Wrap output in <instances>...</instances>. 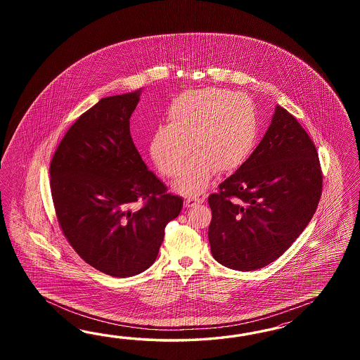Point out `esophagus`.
<instances>
[{
  "label": "esophagus",
  "instance_id": "1",
  "mask_svg": "<svg viewBox=\"0 0 360 360\" xmlns=\"http://www.w3.org/2000/svg\"><path fill=\"white\" fill-rule=\"evenodd\" d=\"M205 198H186L185 206L186 207H193L199 203H203Z\"/></svg>",
  "mask_w": 360,
  "mask_h": 360
}]
</instances>
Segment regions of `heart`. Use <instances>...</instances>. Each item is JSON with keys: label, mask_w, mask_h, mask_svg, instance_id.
<instances>
[{"label": "heart", "mask_w": 360, "mask_h": 360, "mask_svg": "<svg viewBox=\"0 0 360 360\" xmlns=\"http://www.w3.org/2000/svg\"><path fill=\"white\" fill-rule=\"evenodd\" d=\"M167 121L169 125L154 131L150 153L165 175L175 176L191 146L195 154L175 185L187 195L205 191L215 170L223 174L244 164L253 152L259 133L251 98L215 88L188 91L178 96L167 109Z\"/></svg>", "instance_id": "b5f03b06"}]
</instances>
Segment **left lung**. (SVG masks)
Here are the masks:
<instances>
[{"label": "left lung", "instance_id": "left-lung-1", "mask_svg": "<svg viewBox=\"0 0 360 360\" xmlns=\"http://www.w3.org/2000/svg\"><path fill=\"white\" fill-rule=\"evenodd\" d=\"M321 194L316 145L295 116L277 105L250 158L208 196L214 259L244 272L274 262L309 224Z\"/></svg>", "mask_w": 360, "mask_h": 360}]
</instances>
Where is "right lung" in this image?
I'll list each match as a JSON object with an SVG mask.
<instances>
[{
  "label": "right lung",
  "instance_id": "obj_1",
  "mask_svg": "<svg viewBox=\"0 0 360 360\" xmlns=\"http://www.w3.org/2000/svg\"><path fill=\"white\" fill-rule=\"evenodd\" d=\"M140 92L101 98L67 131L50 164L58 223L77 255L112 277H131L155 262L181 196L148 170L129 119ZM142 201L140 210H131Z\"/></svg>",
  "mask_w": 360,
  "mask_h": 360
}]
</instances>
